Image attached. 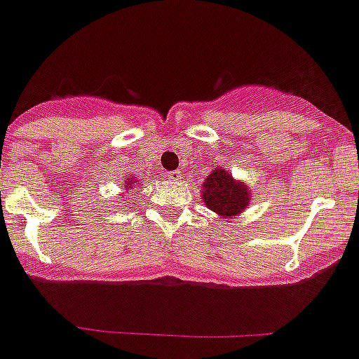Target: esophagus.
Masks as SVG:
<instances>
[{
  "label": "esophagus",
  "instance_id": "1",
  "mask_svg": "<svg viewBox=\"0 0 359 359\" xmlns=\"http://www.w3.org/2000/svg\"><path fill=\"white\" fill-rule=\"evenodd\" d=\"M180 177H182V173H180V172H172V173H170V179H172V180H179Z\"/></svg>",
  "mask_w": 359,
  "mask_h": 359
}]
</instances>
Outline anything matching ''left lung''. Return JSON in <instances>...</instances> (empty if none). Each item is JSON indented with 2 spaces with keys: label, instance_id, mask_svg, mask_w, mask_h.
I'll return each instance as SVG.
<instances>
[{
  "label": "left lung",
  "instance_id": "8db88e82",
  "mask_svg": "<svg viewBox=\"0 0 359 359\" xmlns=\"http://www.w3.org/2000/svg\"><path fill=\"white\" fill-rule=\"evenodd\" d=\"M203 201L221 217H235L249 207L250 193L247 184L235 180L226 170L215 168L203 182Z\"/></svg>",
  "mask_w": 359,
  "mask_h": 359
}]
</instances>
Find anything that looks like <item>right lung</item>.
Segmentation results:
<instances>
[{
    "instance_id": "obj_1",
    "label": "right lung",
    "mask_w": 359,
    "mask_h": 359,
    "mask_svg": "<svg viewBox=\"0 0 359 359\" xmlns=\"http://www.w3.org/2000/svg\"><path fill=\"white\" fill-rule=\"evenodd\" d=\"M135 182H137V179H135V177H126V182H124L123 189H131Z\"/></svg>"
}]
</instances>
